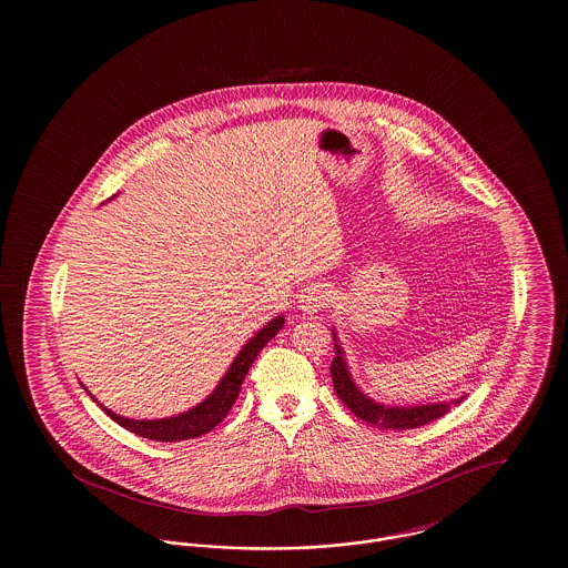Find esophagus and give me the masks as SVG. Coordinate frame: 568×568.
<instances>
[{
  "mask_svg": "<svg viewBox=\"0 0 568 568\" xmlns=\"http://www.w3.org/2000/svg\"><path fill=\"white\" fill-rule=\"evenodd\" d=\"M329 304V292L325 285H308L297 300V308L304 315H317Z\"/></svg>",
  "mask_w": 568,
  "mask_h": 568,
  "instance_id": "obj_1",
  "label": "esophagus"
}]
</instances>
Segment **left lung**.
<instances>
[{
    "label": "left lung",
    "mask_w": 568,
    "mask_h": 568,
    "mask_svg": "<svg viewBox=\"0 0 568 568\" xmlns=\"http://www.w3.org/2000/svg\"><path fill=\"white\" fill-rule=\"evenodd\" d=\"M332 338H334V359H332L329 373H332L336 396L347 405V408H352L355 417L377 426L378 430H410V428L426 426L434 419L447 415L454 406L464 403L466 398V396H459L452 400L426 403V405H383L375 398H371L368 394H364L359 385L353 381L336 327H332Z\"/></svg>",
    "instance_id": "1"
}]
</instances>
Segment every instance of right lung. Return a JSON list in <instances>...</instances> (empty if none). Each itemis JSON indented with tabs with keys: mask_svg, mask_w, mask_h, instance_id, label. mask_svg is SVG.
Masks as SVG:
<instances>
[{
	"mask_svg": "<svg viewBox=\"0 0 568 568\" xmlns=\"http://www.w3.org/2000/svg\"><path fill=\"white\" fill-rule=\"evenodd\" d=\"M285 325V315L274 317L272 322L264 325L262 329H257L243 349L236 353L234 362L230 364V368L225 371V375L216 383L215 389L195 406H191L187 410L172 415V417H162V419H130L123 415H116L114 410H110L102 405L91 392H87V387L82 385V389L91 396L93 403L102 406L104 413H109L110 419H114L119 426H123L125 430L138 434L142 438H151V440H162V443H176V440H187V438H197L202 434L211 433L216 424H221V419L230 413L232 405L239 398L241 385L244 377L251 368V364L255 362V357L266 347V343L272 341L278 329H283Z\"/></svg>",
	"mask_w": 568,
	"mask_h": 568,
	"instance_id": "obj_1",
	"label": "right lung"
}]
</instances>
